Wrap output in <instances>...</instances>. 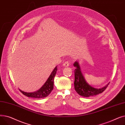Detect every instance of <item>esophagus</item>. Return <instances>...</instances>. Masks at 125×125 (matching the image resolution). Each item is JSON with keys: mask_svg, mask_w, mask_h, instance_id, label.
I'll return each instance as SVG.
<instances>
[{"mask_svg": "<svg viewBox=\"0 0 125 125\" xmlns=\"http://www.w3.org/2000/svg\"><path fill=\"white\" fill-rule=\"evenodd\" d=\"M63 66H65V67H68L69 66V63L68 61H66L65 62H64L63 64Z\"/></svg>", "mask_w": 125, "mask_h": 125, "instance_id": "34e87169", "label": "esophagus"}]
</instances>
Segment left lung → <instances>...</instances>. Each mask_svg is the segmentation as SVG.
<instances>
[{"label": "left lung", "mask_w": 125, "mask_h": 125, "mask_svg": "<svg viewBox=\"0 0 125 125\" xmlns=\"http://www.w3.org/2000/svg\"><path fill=\"white\" fill-rule=\"evenodd\" d=\"M73 66L76 67L74 70V89L75 91L80 95L84 97H89L97 95L102 93L107 87L109 83L102 88L98 89L92 87L85 80L84 77L82 73L78 62L75 61L73 64Z\"/></svg>", "instance_id": "1"}]
</instances>
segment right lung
Instances as JSON below:
<instances>
[{"instance_id":"add662e5","label":"right lung","mask_w":125,"mask_h":125,"mask_svg":"<svg viewBox=\"0 0 125 125\" xmlns=\"http://www.w3.org/2000/svg\"><path fill=\"white\" fill-rule=\"evenodd\" d=\"M57 66H56L52 72L51 74L48 78L47 81L45 82L44 84L38 90L34 92H26L20 89V91L21 92L26 96L34 98H43L47 97L51 93L54 88V79L57 71Z\"/></svg>"}]
</instances>
